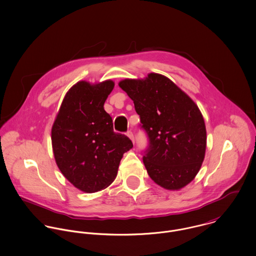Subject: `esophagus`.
<instances>
[{
	"label": "esophagus",
	"instance_id": "esophagus-1",
	"mask_svg": "<svg viewBox=\"0 0 256 256\" xmlns=\"http://www.w3.org/2000/svg\"><path fill=\"white\" fill-rule=\"evenodd\" d=\"M126 136H128V138H130L132 142L134 143V134H132L130 130H128V132H126Z\"/></svg>",
	"mask_w": 256,
	"mask_h": 256
}]
</instances>
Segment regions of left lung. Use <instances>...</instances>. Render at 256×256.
I'll return each instance as SVG.
<instances>
[{
    "label": "left lung",
    "mask_w": 256,
    "mask_h": 256,
    "mask_svg": "<svg viewBox=\"0 0 256 256\" xmlns=\"http://www.w3.org/2000/svg\"><path fill=\"white\" fill-rule=\"evenodd\" d=\"M118 86L134 101L149 144L143 163L160 186L178 190L198 174L205 157L206 128L194 100L170 78L148 74Z\"/></svg>",
    "instance_id": "8db88e82"
}]
</instances>
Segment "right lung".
<instances>
[{
  "instance_id": "1",
  "label": "right lung",
  "mask_w": 256,
  "mask_h": 256,
  "mask_svg": "<svg viewBox=\"0 0 256 256\" xmlns=\"http://www.w3.org/2000/svg\"><path fill=\"white\" fill-rule=\"evenodd\" d=\"M114 82L80 80L66 92L52 126L51 138L58 168L80 190L92 194L114 182L124 152L132 142L116 134L104 103Z\"/></svg>"
}]
</instances>
